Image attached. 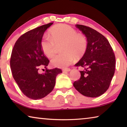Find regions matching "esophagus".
Segmentation results:
<instances>
[{
    "instance_id": "obj_1",
    "label": "esophagus",
    "mask_w": 127,
    "mask_h": 127,
    "mask_svg": "<svg viewBox=\"0 0 127 127\" xmlns=\"http://www.w3.org/2000/svg\"><path fill=\"white\" fill-rule=\"evenodd\" d=\"M70 69H69V68L64 69H63V72H64V73L68 72H70Z\"/></svg>"
}]
</instances>
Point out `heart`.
<instances>
[{
  "instance_id": "b5f03b06",
  "label": "heart",
  "mask_w": 127,
  "mask_h": 127,
  "mask_svg": "<svg viewBox=\"0 0 127 127\" xmlns=\"http://www.w3.org/2000/svg\"><path fill=\"white\" fill-rule=\"evenodd\" d=\"M60 54L51 59V63L59 68H65L73 61L74 57H81L87 49V41L84 35L77 33L76 30L69 26L59 24L49 30V37L44 36L41 41V48L46 57H53L55 46L61 44Z\"/></svg>"
}]
</instances>
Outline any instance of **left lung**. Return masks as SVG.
<instances>
[{
  "instance_id": "8db88e82",
  "label": "left lung",
  "mask_w": 127,
  "mask_h": 127,
  "mask_svg": "<svg viewBox=\"0 0 127 127\" xmlns=\"http://www.w3.org/2000/svg\"><path fill=\"white\" fill-rule=\"evenodd\" d=\"M85 35L87 46L84 55L78 63L82 66L81 78L75 81V89L83 95L96 97L109 89L114 74L115 57L110 43L97 31L86 26L76 25Z\"/></svg>"
}]
</instances>
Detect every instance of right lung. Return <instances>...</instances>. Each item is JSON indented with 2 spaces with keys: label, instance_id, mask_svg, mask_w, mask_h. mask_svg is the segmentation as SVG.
<instances>
[{
  "label": "right lung",
  "instance_id": "right-lung-1",
  "mask_svg": "<svg viewBox=\"0 0 127 127\" xmlns=\"http://www.w3.org/2000/svg\"><path fill=\"white\" fill-rule=\"evenodd\" d=\"M53 23H49L27 32L20 36L14 44L10 61L13 78L23 94L33 100L44 98L53 91L57 76L61 69H48L49 61L41 48L45 31ZM44 66L45 73L38 70Z\"/></svg>",
  "mask_w": 127,
  "mask_h": 127
}]
</instances>
